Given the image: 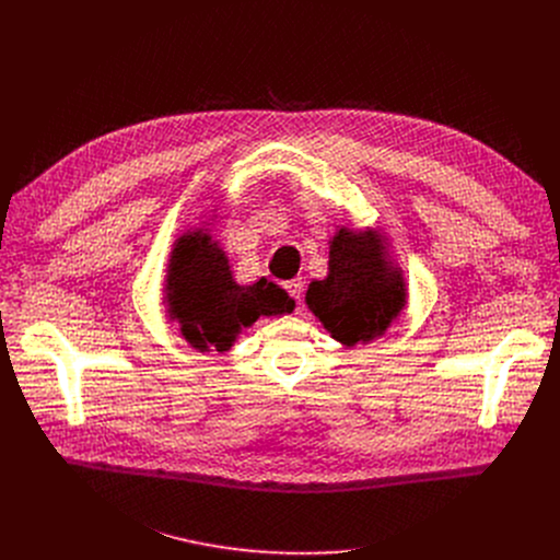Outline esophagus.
I'll return each instance as SVG.
<instances>
[{
  "label": "esophagus",
  "mask_w": 560,
  "mask_h": 560,
  "mask_svg": "<svg viewBox=\"0 0 560 560\" xmlns=\"http://www.w3.org/2000/svg\"><path fill=\"white\" fill-rule=\"evenodd\" d=\"M283 288L288 290V294H290L296 303H301V294H303V281H301V279L285 281V283H283Z\"/></svg>",
  "instance_id": "34e87169"
}]
</instances>
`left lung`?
Masks as SVG:
<instances>
[{"label": "left lung", "instance_id": "8db88e82", "mask_svg": "<svg viewBox=\"0 0 560 560\" xmlns=\"http://www.w3.org/2000/svg\"><path fill=\"white\" fill-rule=\"evenodd\" d=\"M326 279H312L305 305L346 348L381 339L408 303V283L381 228L337 225Z\"/></svg>", "mask_w": 560, "mask_h": 560}]
</instances>
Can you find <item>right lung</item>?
Returning <instances> with one entry per match:
<instances>
[{
	"mask_svg": "<svg viewBox=\"0 0 560 560\" xmlns=\"http://www.w3.org/2000/svg\"><path fill=\"white\" fill-rule=\"evenodd\" d=\"M214 219L212 212L177 234L164 277L166 314L179 324L186 343L201 354H223L261 316L294 310V299L266 277L250 285L234 281L230 259L212 236Z\"/></svg>",
	"mask_w": 560,
	"mask_h": 560,
	"instance_id": "1",
	"label": "right lung"
}]
</instances>
